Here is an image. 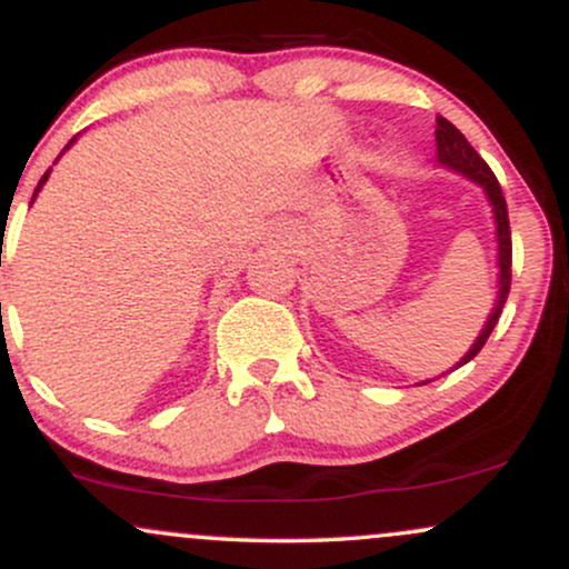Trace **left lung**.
Segmentation results:
<instances>
[{"label": "left lung", "instance_id": "obj_1", "mask_svg": "<svg viewBox=\"0 0 569 569\" xmlns=\"http://www.w3.org/2000/svg\"><path fill=\"white\" fill-rule=\"evenodd\" d=\"M436 149H439V162L441 166L452 168V171L462 173L466 179H471L479 184L481 189L487 192L489 198V206H492V213H495V232H498V302H495V310L489 312L485 329H481V335L476 337V342L471 345V350L466 352V356L457 361L455 369H460L462 363H468L471 358L485 348V342L492 335L495 323H498L500 312H502V305H506L508 299V291H511V227H508V208H506V198H502V189L498 184V179H495V173L489 171V166L485 160H481V154L476 152V149L468 143L466 136L457 130L452 122L443 120L439 117L436 120ZM430 380L420 382V385H428Z\"/></svg>", "mask_w": 569, "mask_h": 569}]
</instances>
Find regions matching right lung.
Listing matches in <instances>:
<instances>
[{
	"label": "right lung",
	"mask_w": 569,
	"mask_h": 569,
	"mask_svg": "<svg viewBox=\"0 0 569 569\" xmlns=\"http://www.w3.org/2000/svg\"><path fill=\"white\" fill-rule=\"evenodd\" d=\"M71 143H74V139H71V141H69V147H71ZM69 147H67V149H69ZM58 158H61V154H58ZM48 176H50V171L42 176V181H39V184H37V192H39V189H42V184H44V181H48ZM37 192H34V194H37Z\"/></svg>",
	"instance_id": "add662e5"
}]
</instances>
